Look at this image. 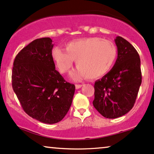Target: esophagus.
Returning <instances> with one entry per match:
<instances>
[{
  "label": "esophagus",
  "instance_id": "1",
  "mask_svg": "<svg viewBox=\"0 0 154 154\" xmlns=\"http://www.w3.org/2000/svg\"><path fill=\"white\" fill-rule=\"evenodd\" d=\"M82 86H83V85H76L75 87H76V89H80V88L82 87Z\"/></svg>",
  "mask_w": 154,
  "mask_h": 154
}]
</instances>
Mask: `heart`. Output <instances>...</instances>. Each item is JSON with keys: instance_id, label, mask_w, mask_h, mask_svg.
Here are the masks:
<instances>
[{"instance_id": "obj_1", "label": "heart", "mask_w": 154, "mask_h": 154, "mask_svg": "<svg viewBox=\"0 0 154 154\" xmlns=\"http://www.w3.org/2000/svg\"><path fill=\"white\" fill-rule=\"evenodd\" d=\"M65 50L55 47L51 56L63 74L70 69L75 60L77 67L71 74V77L75 80L85 77L89 79L103 77L113 66L117 57V48L113 43L98 37L71 41L65 45Z\"/></svg>"}]
</instances>
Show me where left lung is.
<instances>
[{
    "mask_svg": "<svg viewBox=\"0 0 154 154\" xmlns=\"http://www.w3.org/2000/svg\"><path fill=\"white\" fill-rule=\"evenodd\" d=\"M118 58L112 68L94 84L93 105L106 118L121 117L132 109L141 84L140 58L130 43L117 36Z\"/></svg>",
    "mask_w": 154,
    "mask_h": 154,
    "instance_id": "obj_1",
    "label": "left lung"
}]
</instances>
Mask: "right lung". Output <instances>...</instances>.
Segmentation results:
<instances>
[{"mask_svg":"<svg viewBox=\"0 0 154 154\" xmlns=\"http://www.w3.org/2000/svg\"><path fill=\"white\" fill-rule=\"evenodd\" d=\"M53 46L49 37L33 41L15 57L12 72L13 91L24 112L46 124L63 120L75 91L56 69Z\"/></svg>","mask_w":154,"mask_h":154,"instance_id":"right-lung-1","label":"right lung"}]
</instances>
